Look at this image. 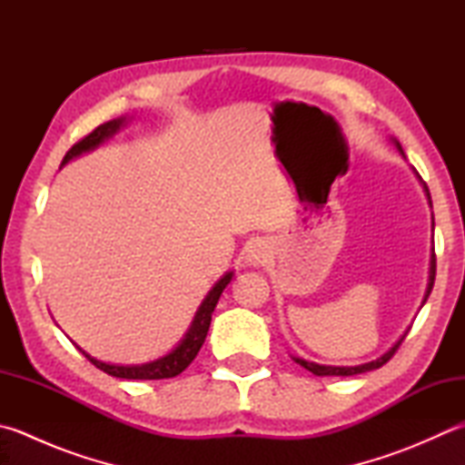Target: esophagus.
<instances>
[{
    "label": "esophagus",
    "instance_id": "obj_1",
    "mask_svg": "<svg viewBox=\"0 0 465 465\" xmlns=\"http://www.w3.org/2000/svg\"><path fill=\"white\" fill-rule=\"evenodd\" d=\"M269 244L265 241H252L247 247V262L252 267H259L269 259Z\"/></svg>",
    "mask_w": 465,
    "mask_h": 465
}]
</instances>
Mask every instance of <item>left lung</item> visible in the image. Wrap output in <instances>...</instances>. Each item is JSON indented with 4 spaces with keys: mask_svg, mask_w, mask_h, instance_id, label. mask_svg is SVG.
I'll list each match as a JSON object with an SVG mask.
<instances>
[{
    "mask_svg": "<svg viewBox=\"0 0 465 465\" xmlns=\"http://www.w3.org/2000/svg\"><path fill=\"white\" fill-rule=\"evenodd\" d=\"M395 145L399 147V152L402 153L401 143L395 142ZM402 155H405V153H402ZM417 178L421 180V176H419V173H417ZM421 183H423V188H425V194H427L429 204H431V196H429V188L425 186V182H421ZM433 283H435V252L431 255V267H429V283H427V292H425V297H423V303L427 302L429 293H431ZM407 331H409V330H407ZM407 331L397 340V344H392V348H389L387 352H384L381 358H376V361L366 362V364H358V366H326V364H315V362H310V361H303V358H295V356H293V361H295L297 364H300V366H303V369H308L310 372H313L315 376H352V374L369 372V371H374V369H381L382 364H387V362L391 361V358L395 356V352H397L399 346H401V341L405 340V336H407Z\"/></svg>",
    "mask_w": 465,
    "mask_h": 465,
    "instance_id": "left-lung-1",
    "label": "left lung"
}]
</instances>
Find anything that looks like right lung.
<instances>
[{"label": "right lung", "instance_id": "1", "mask_svg": "<svg viewBox=\"0 0 465 465\" xmlns=\"http://www.w3.org/2000/svg\"><path fill=\"white\" fill-rule=\"evenodd\" d=\"M125 125V117H119V119H113L107 121V124H103L96 127L94 131H91L89 135L83 137L81 142L74 143L70 150L66 152L63 165L66 162L73 160V157L81 155L84 152H91L94 147H99L104 139H109L111 135H115L117 131ZM232 279V271L229 273H224L218 282L214 283V287L210 289L208 295L204 297V302L200 303V308L194 315V320H192L190 328L186 331V336L182 338L180 344L172 350L170 354H165L162 358H157L153 362H145V364H129V366H121V364H109V362H103V361H96L91 354H86L81 346H76L81 352L89 358V361L96 366V369H101L103 372H107L111 376H117V379H131V381H160V379H172V376H178L180 372H183L190 366V362L194 361L196 354L200 352V348H203L206 334H208V328H210V320H213V312L216 308L218 300H221V295L224 292V287L231 283Z\"/></svg>", "mask_w": 465, "mask_h": 465}]
</instances>
